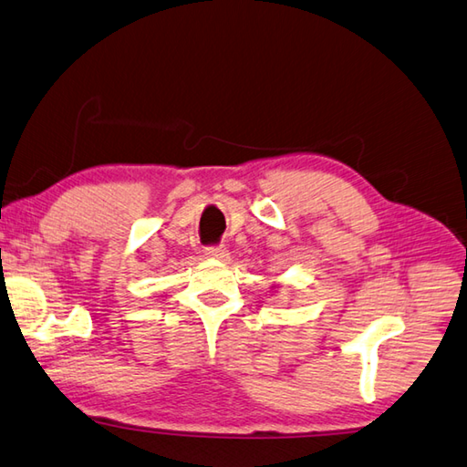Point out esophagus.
Masks as SVG:
<instances>
[{
    "label": "esophagus",
    "mask_w": 467,
    "mask_h": 467,
    "mask_svg": "<svg viewBox=\"0 0 467 467\" xmlns=\"http://www.w3.org/2000/svg\"><path fill=\"white\" fill-rule=\"evenodd\" d=\"M206 256H208V259H214V261H226L228 251L224 249V246H208Z\"/></svg>",
    "instance_id": "1"
}]
</instances>
